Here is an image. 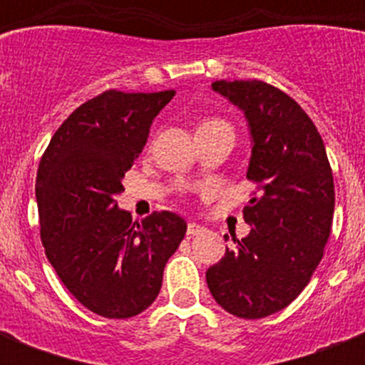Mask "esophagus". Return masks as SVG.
<instances>
[{
  "mask_svg": "<svg viewBox=\"0 0 365 365\" xmlns=\"http://www.w3.org/2000/svg\"><path fill=\"white\" fill-rule=\"evenodd\" d=\"M202 231H205V227H202V225H199V223H195V222L187 223V235H189V237L200 235V233H202Z\"/></svg>",
  "mask_w": 365,
  "mask_h": 365,
  "instance_id": "1",
  "label": "esophagus"
}]
</instances>
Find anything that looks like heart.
Wrapping results in <instances>:
<instances>
[{
    "mask_svg": "<svg viewBox=\"0 0 365 365\" xmlns=\"http://www.w3.org/2000/svg\"><path fill=\"white\" fill-rule=\"evenodd\" d=\"M206 123H216V121H206Z\"/></svg>",
    "mask_w": 365,
    "mask_h": 365,
    "instance_id": "1",
    "label": "heart"
}]
</instances>
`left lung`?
<instances>
[{
    "label": "left lung",
    "instance_id": "8db88e82",
    "mask_svg": "<svg viewBox=\"0 0 365 365\" xmlns=\"http://www.w3.org/2000/svg\"><path fill=\"white\" fill-rule=\"evenodd\" d=\"M212 88L248 119L255 183L242 216L252 225L237 248L206 271L217 305L239 318H263L303 292L324 255L335 206L334 174L322 136L301 106L257 81H214Z\"/></svg>",
    "mask_w": 365,
    "mask_h": 365
}]
</instances>
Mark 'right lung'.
Returning a JSON list of instances; mask_svg holds the SVG:
<instances>
[{"mask_svg": "<svg viewBox=\"0 0 365 365\" xmlns=\"http://www.w3.org/2000/svg\"><path fill=\"white\" fill-rule=\"evenodd\" d=\"M174 94H98L58 126L37 168L45 254L70 294L104 318L136 317L157 299L166 261L187 231L174 212L138 223L117 205L125 172Z\"/></svg>", "mask_w": 365, "mask_h": 365, "instance_id": "right-lung-1", "label": "right lung"}]
</instances>
